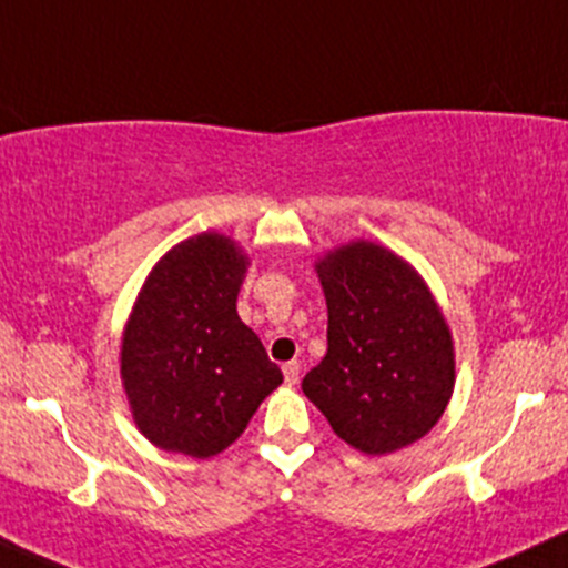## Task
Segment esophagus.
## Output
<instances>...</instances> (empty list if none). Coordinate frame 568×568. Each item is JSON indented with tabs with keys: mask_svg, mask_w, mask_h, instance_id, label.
<instances>
[{
	"mask_svg": "<svg viewBox=\"0 0 568 568\" xmlns=\"http://www.w3.org/2000/svg\"><path fill=\"white\" fill-rule=\"evenodd\" d=\"M283 376H285V385H296V382H300V363H285Z\"/></svg>",
	"mask_w": 568,
	"mask_h": 568,
	"instance_id": "34e87169",
	"label": "esophagus"
}]
</instances>
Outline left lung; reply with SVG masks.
<instances>
[{
  "mask_svg": "<svg viewBox=\"0 0 568 568\" xmlns=\"http://www.w3.org/2000/svg\"><path fill=\"white\" fill-rule=\"evenodd\" d=\"M326 354L302 379L332 432L368 456L426 437L456 382L454 337L420 274L387 247L352 242L316 263Z\"/></svg>",
  "mask_w": 568,
  "mask_h": 568,
  "instance_id": "obj_1",
  "label": "left lung"
}]
</instances>
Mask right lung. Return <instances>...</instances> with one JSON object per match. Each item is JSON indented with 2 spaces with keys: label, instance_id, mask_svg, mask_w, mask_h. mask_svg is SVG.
Instances as JSON below:
<instances>
[{
  "label": "right lung",
  "instance_id": "1",
  "mask_svg": "<svg viewBox=\"0 0 568 568\" xmlns=\"http://www.w3.org/2000/svg\"><path fill=\"white\" fill-rule=\"evenodd\" d=\"M247 255L222 233L175 244L142 285L120 346L136 428L156 448L209 459L236 443L283 371L239 318Z\"/></svg>",
  "mask_w": 568,
  "mask_h": 568
}]
</instances>
